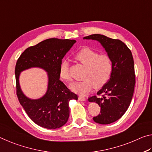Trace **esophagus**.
Instances as JSON below:
<instances>
[{
    "label": "esophagus",
    "mask_w": 152,
    "mask_h": 152,
    "mask_svg": "<svg viewBox=\"0 0 152 152\" xmlns=\"http://www.w3.org/2000/svg\"><path fill=\"white\" fill-rule=\"evenodd\" d=\"M78 99H79V100H80V101H85L86 99L85 97H84L83 96H81V95L79 96Z\"/></svg>",
    "instance_id": "1"
}]
</instances>
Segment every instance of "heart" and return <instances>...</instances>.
I'll list each match as a JSON object with an SVG mask.
<instances>
[{
    "instance_id": "heart-1",
    "label": "heart",
    "mask_w": 152,
    "mask_h": 152,
    "mask_svg": "<svg viewBox=\"0 0 152 152\" xmlns=\"http://www.w3.org/2000/svg\"><path fill=\"white\" fill-rule=\"evenodd\" d=\"M75 58L85 66L82 78L79 81L73 82L70 88L76 93L86 94L94 88H99L109 81L113 69L112 59L108 54H99V53L89 48H83L75 54ZM59 76L63 81H70V63L63 60L59 68Z\"/></svg>"
}]
</instances>
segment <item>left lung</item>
Returning a JSON list of instances; mask_svg holds the SVG:
<instances>
[{"label":"left lung","mask_w":152,"mask_h":152,"mask_svg":"<svg viewBox=\"0 0 152 152\" xmlns=\"http://www.w3.org/2000/svg\"><path fill=\"white\" fill-rule=\"evenodd\" d=\"M84 39L99 42L113 61V69L109 81L88 99L100 106V114L93 118L97 123L108 125L121 118L127 110L133 98L135 74L132 53L124 42L100 34H92Z\"/></svg>","instance_id":"8db88e82"}]
</instances>
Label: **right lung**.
Masks as SVG:
<instances>
[{"label":"right lung","instance_id":"1","mask_svg":"<svg viewBox=\"0 0 152 152\" xmlns=\"http://www.w3.org/2000/svg\"><path fill=\"white\" fill-rule=\"evenodd\" d=\"M75 42L74 39H47L27 48L17 61L15 73L17 98L29 117L42 127L56 129L63 126L69 116V100L78 98L59 79L62 59ZM34 66L44 68L49 75L48 90L38 100L27 99L18 83L20 71Z\"/></svg>","mask_w":152,"mask_h":152}]
</instances>
